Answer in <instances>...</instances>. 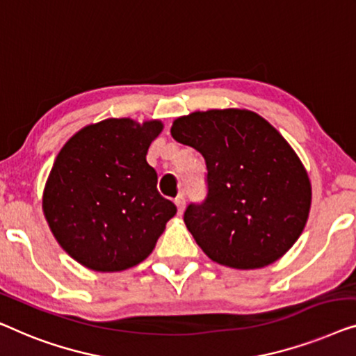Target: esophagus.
<instances>
[{
    "mask_svg": "<svg viewBox=\"0 0 356 356\" xmlns=\"http://www.w3.org/2000/svg\"><path fill=\"white\" fill-rule=\"evenodd\" d=\"M174 203H176L179 214H182V213H184V208H185V197H184V193L177 195V198L174 200Z\"/></svg>",
    "mask_w": 356,
    "mask_h": 356,
    "instance_id": "1",
    "label": "esophagus"
}]
</instances>
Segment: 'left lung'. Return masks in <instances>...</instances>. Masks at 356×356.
Instances as JSON below:
<instances>
[{
  "instance_id": "1",
  "label": "left lung",
  "mask_w": 356,
  "mask_h": 356,
  "mask_svg": "<svg viewBox=\"0 0 356 356\" xmlns=\"http://www.w3.org/2000/svg\"><path fill=\"white\" fill-rule=\"evenodd\" d=\"M171 135L207 163V198L190 203L184 221L208 258L257 269L287 253L312 207L307 169L287 140L257 113L234 108L177 118Z\"/></svg>"
}]
</instances>
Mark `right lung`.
<instances>
[{
    "label": "right lung",
    "instance_id": "add662e5",
    "mask_svg": "<svg viewBox=\"0 0 356 356\" xmlns=\"http://www.w3.org/2000/svg\"><path fill=\"white\" fill-rule=\"evenodd\" d=\"M161 130L159 121L106 119L79 130L58 153L43 213L58 243L82 266L114 273L142 263L177 213L147 163Z\"/></svg>",
    "mask_w": 356,
    "mask_h": 356
}]
</instances>
